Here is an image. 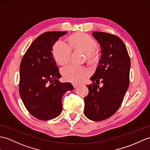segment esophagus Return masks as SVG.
I'll list each match as a JSON object with an SVG mask.
<instances>
[{
  "instance_id": "obj_1",
  "label": "esophagus",
  "mask_w": 150,
  "mask_h": 150,
  "mask_svg": "<svg viewBox=\"0 0 150 150\" xmlns=\"http://www.w3.org/2000/svg\"><path fill=\"white\" fill-rule=\"evenodd\" d=\"M73 86H74V87L75 88H77V87L79 86V84H78V83H73Z\"/></svg>"
}]
</instances>
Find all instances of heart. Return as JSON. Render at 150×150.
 <instances>
[{"mask_svg": "<svg viewBox=\"0 0 150 150\" xmlns=\"http://www.w3.org/2000/svg\"><path fill=\"white\" fill-rule=\"evenodd\" d=\"M70 47L61 40H58L53 47V55L55 60L61 65L67 64L69 61L71 48L82 50L88 55L89 59L94 57V52L98 47L96 41L84 33H77L69 37ZM61 74L64 79L71 82L82 81L89 74L88 69L81 66L69 64L61 69Z\"/></svg>", "mask_w": 150, "mask_h": 150, "instance_id": "b5f03b06", "label": "heart"}]
</instances>
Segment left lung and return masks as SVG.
<instances>
[{
  "instance_id": "1",
  "label": "left lung",
  "mask_w": 150,
  "mask_h": 150,
  "mask_svg": "<svg viewBox=\"0 0 150 150\" xmlns=\"http://www.w3.org/2000/svg\"><path fill=\"white\" fill-rule=\"evenodd\" d=\"M93 36L100 45L99 65L87 85L89 93L84 98L85 116L99 121L112 116L122 103L129 86L130 59L123 41L109 33L95 31ZM104 83L102 88L98 84Z\"/></svg>"
}]
</instances>
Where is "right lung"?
Masks as SVG:
<instances>
[{"label": "right lung", "instance_id": "right-lung-1", "mask_svg": "<svg viewBox=\"0 0 150 150\" xmlns=\"http://www.w3.org/2000/svg\"><path fill=\"white\" fill-rule=\"evenodd\" d=\"M65 31L44 33L30 45L20 67L19 92L24 105L34 117L47 121L60 115L62 97L74 89L61 77L52 54V47Z\"/></svg>", "mask_w": 150, "mask_h": 150}]
</instances>
